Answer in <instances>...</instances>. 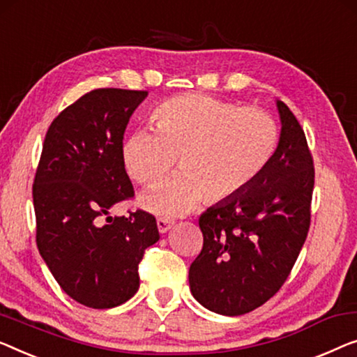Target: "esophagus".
<instances>
[{
    "label": "esophagus",
    "instance_id": "esophagus-1",
    "mask_svg": "<svg viewBox=\"0 0 357 357\" xmlns=\"http://www.w3.org/2000/svg\"><path fill=\"white\" fill-rule=\"evenodd\" d=\"M172 227H174V220L164 219V217H159L158 219V229L161 234H166V231H169Z\"/></svg>",
    "mask_w": 357,
    "mask_h": 357
}]
</instances>
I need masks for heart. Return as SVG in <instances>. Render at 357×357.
Instances as JSON below:
<instances>
[{
    "label": "heart",
    "mask_w": 357,
    "mask_h": 357,
    "mask_svg": "<svg viewBox=\"0 0 357 357\" xmlns=\"http://www.w3.org/2000/svg\"><path fill=\"white\" fill-rule=\"evenodd\" d=\"M156 130H137L122 143L123 166L142 185L166 178L180 158L182 174L143 196V206L177 215L206 203H225L264 174L280 142L267 111L208 95H183L153 112Z\"/></svg>",
    "instance_id": "b5f03b06"
}]
</instances>
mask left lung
Returning a JSON list of instances; mask_svg holds the SVG:
<instances>
[{
    "label": "left lung",
    "mask_w": 357,
    "mask_h": 357,
    "mask_svg": "<svg viewBox=\"0 0 357 357\" xmlns=\"http://www.w3.org/2000/svg\"><path fill=\"white\" fill-rule=\"evenodd\" d=\"M280 142L264 174L199 217L203 250L188 280L196 301L241 316L268 301L290 275L311 225L314 161L293 112L277 100Z\"/></svg>",
    "instance_id": "left-lung-1"
}]
</instances>
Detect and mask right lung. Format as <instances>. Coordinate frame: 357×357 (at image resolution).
Masks as SVG:
<instances>
[{
  "label": "right lung",
  "instance_id": "obj_1",
  "mask_svg": "<svg viewBox=\"0 0 357 357\" xmlns=\"http://www.w3.org/2000/svg\"><path fill=\"white\" fill-rule=\"evenodd\" d=\"M148 91L98 89L51 122L33 180L37 246L59 287L93 309L121 306L140 287L138 264L159 240L138 209L106 217L133 196L122 159L128 119Z\"/></svg>",
  "mask_w": 357,
  "mask_h": 357
}]
</instances>
